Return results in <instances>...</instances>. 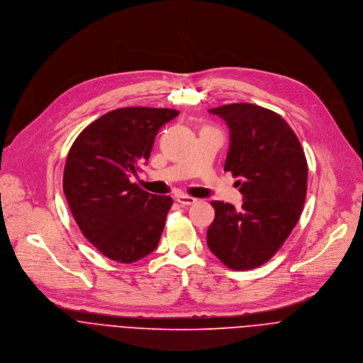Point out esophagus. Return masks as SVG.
Masks as SVG:
<instances>
[{"label": "esophagus", "instance_id": "1", "mask_svg": "<svg viewBox=\"0 0 363 363\" xmlns=\"http://www.w3.org/2000/svg\"><path fill=\"white\" fill-rule=\"evenodd\" d=\"M177 203H180L182 206H190V204H194L197 201V199L191 197V196H186V194H180L176 197Z\"/></svg>", "mask_w": 363, "mask_h": 363}]
</instances>
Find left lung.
<instances>
[{"label":"left lung","instance_id":"8db88e82","mask_svg":"<svg viewBox=\"0 0 363 363\" xmlns=\"http://www.w3.org/2000/svg\"><path fill=\"white\" fill-rule=\"evenodd\" d=\"M230 130L225 172L243 204L211 201L207 246L228 267L247 270L273 257L296 226L308 189V163L296 134L277 113L249 103L208 110Z\"/></svg>","mask_w":363,"mask_h":363}]
</instances>
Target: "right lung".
Wrapping results in <instances>:
<instances>
[{"mask_svg": "<svg viewBox=\"0 0 363 363\" xmlns=\"http://www.w3.org/2000/svg\"><path fill=\"white\" fill-rule=\"evenodd\" d=\"M177 110L124 107L87 125L68 152L62 189L84 238L114 262L133 263L159 245L170 196L130 182L146 164L157 131Z\"/></svg>", "mask_w": 363, "mask_h": 363, "instance_id": "obj_1", "label": "right lung"}]
</instances>
